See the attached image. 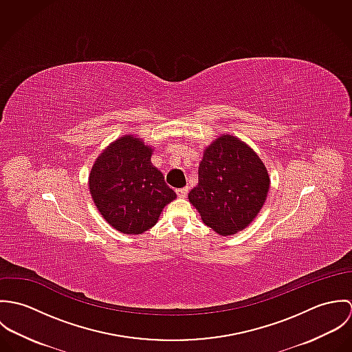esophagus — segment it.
I'll use <instances>...</instances> for the list:
<instances>
[{"instance_id": "34e87169", "label": "esophagus", "mask_w": 352, "mask_h": 352, "mask_svg": "<svg viewBox=\"0 0 352 352\" xmlns=\"http://www.w3.org/2000/svg\"><path fill=\"white\" fill-rule=\"evenodd\" d=\"M176 192H177V197H179V198L184 199V198L187 197V194H188V187H184V188H179V190H176Z\"/></svg>"}]
</instances>
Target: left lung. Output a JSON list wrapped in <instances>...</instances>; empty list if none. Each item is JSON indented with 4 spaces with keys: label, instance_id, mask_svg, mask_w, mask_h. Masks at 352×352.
I'll return each instance as SVG.
<instances>
[{
    "label": "left lung",
    "instance_id": "1",
    "mask_svg": "<svg viewBox=\"0 0 352 352\" xmlns=\"http://www.w3.org/2000/svg\"><path fill=\"white\" fill-rule=\"evenodd\" d=\"M198 184L188 201L219 236L244 230L260 212L270 191L268 170L248 144L222 134L203 151Z\"/></svg>",
    "mask_w": 352,
    "mask_h": 352
}]
</instances>
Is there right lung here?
I'll return each instance as SVG.
<instances>
[{"label": "right lung", "mask_w": 352, "mask_h": 352, "mask_svg": "<svg viewBox=\"0 0 352 352\" xmlns=\"http://www.w3.org/2000/svg\"><path fill=\"white\" fill-rule=\"evenodd\" d=\"M153 146L133 134L111 142L89 173V192L101 217L123 234L153 228L164 207L176 199L164 175L151 164Z\"/></svg>", "instance_id": "obj_1"}]
</instances>
